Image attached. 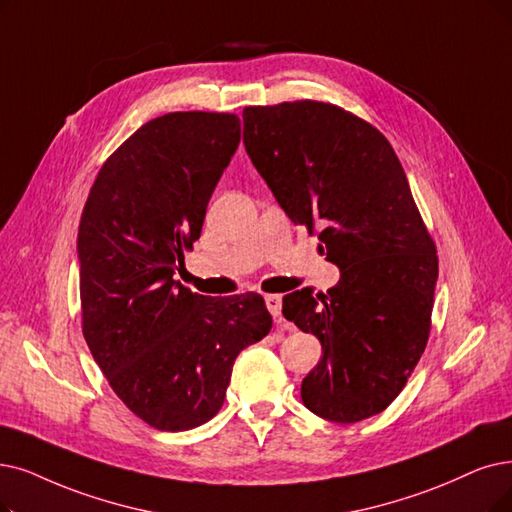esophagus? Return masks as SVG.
<instances>
[{
  "mask_svg": "<svg viewBox=\"0 0 512 512\" xmlns=\"http://www.w3.org/2000/svg\"><path fill=\"white\" fill-rule=\"evenodd\" d=\"M264 304H267L269 313H271L277 321H281V296H279V294L264 296Z\"/></svg>",
  "mask_w": 512,
  "mask_h": 512,
  "instance_id": "34e87169",
  "label": "esophagus"
}]
</instances>
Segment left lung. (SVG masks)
Instances as JSON below:
<instances>
[{"label": "left lung", "instance_id": "8db88e82", "mask_svg": "<svg viewBox=\"0 0 512 512\" xmlns=\"http://www.w3.org/2000/svg\"><path fill=\"white\" fill-rule=\"evenodd\" d=\"M243 145L283 212L340 269L327 294L283 296V317L321 342L300 395L353 424L401 393L431 332L439 262L391 142L317 100L243 109Z\"/></svg>", "mask_w": 512, "mask_h": 512}]
</instances>
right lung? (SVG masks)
Returning a JSON list of instances; mask_svg holds the SVG:
<instances>
[{
	"label": "right lung",
	"instance_id": "1",
	"mask_svg": "<svg viewBox=\"0 0 512 512\" xmlns=\"http://www.w3.org/2000/svg\"><path fill=\"white\" fill-rule=\"evenodd\" d=\"M241 138L233 113H168L100 168L77 233L84 338L115 395L157 431L218 414L237 355L271 332L260 294L174 279Z\"/></svg>",
	"mask_w": 512,
	"mask_h": 512
}]
</instances>
